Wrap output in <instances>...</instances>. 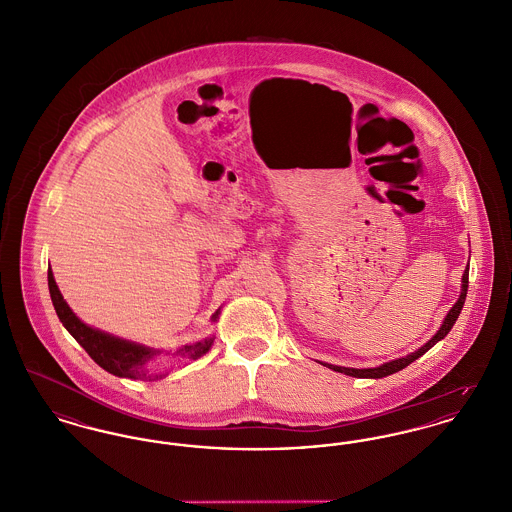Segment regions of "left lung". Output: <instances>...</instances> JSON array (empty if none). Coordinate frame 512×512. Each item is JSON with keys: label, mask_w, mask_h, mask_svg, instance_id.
I'll return each mask as SVG.
<instances>
[{"label": "left lung", "mask_w": 512, "mask_h": 512, "mask_svg": "<svg viewBox=\"0 0 512 512\" xmlns=\"http://www.w3.org/2000/svg\"><path fill=\"white\" fill-rule=\"evenodd\" d=\"M466 294H468V267H466V271L462 274V292H460V296H458V301L452 305L451 311L447 313V317H445V321H443L441 329L435 332V336H433L429 342H425V344L421 346L420 350H416V352H412V354H408V356H404V358L387 361V363H383V365H379V367H371V369L340 367V365H331V363H323V365H325V367H329L332 371H338V373H344V375H350V377H360V379H381V377L392 375V373H396V371L404 369L406 365H410L412 361L418 360V358L423 356L429 348H433L439 340H443V338L451 332L452 325L456 323V319H458V315H460V311H462V307H464Z\"/></svg>", "instance_id": "obj_1"}]
</instances>
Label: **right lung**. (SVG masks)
I'll return each mask as SVG.
<instances>
[{
    "label": "right lung",
    "mask_w": 512,
    "mask_h": 512,
    "mask_svg": "<svg viewBox=\"0 0 512 512\" xmlns=\"http://www.w3.org/2000/svg\"><path fill=\"white\" fill-rule=\"evenodd\" d=\"M48 288H50V298L54 303V309L60 317L63 327L69 331V334L87 350V354L92 360L96 361L102 369H106L108 373L116 375V377H127V379H139V381H152V379H162L166 373L154 375L149 371V361L160 354V350H152L143 344L137 342H129L118 336H112L108 332L92 329L89 325H85L67 305V301L63 300L60 288L54 280L52 269H48ZM220 315V309L212 315V321H216ZM214 336H209L201 342L195 344H187L180 348L174 356H178L180 360H197L201 356H205L211 350Z\"/></svg>",
    "instance_id": "1"
}]
</instances>
